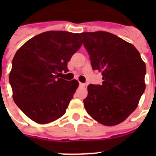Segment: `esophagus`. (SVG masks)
<instances>
[{
  "mask_svg": "<svg viewBox=\"0 0 156 156\" xmlns=\"http://www.w3.org/2000/svg\"><path fill=\"white\" fill-rule=\"evenodd\" d=\"M79 86H80V87H86V84L85 83H79Z\"/></svg>",
  "mask_w": 156,
  "mask_h": 156,
  "instance_id": "1",
  "label": "esophagus"
}]
</instances>
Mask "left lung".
<instances>
[{
  "label": "left lung",
  "mask_w": 156,
  "mask_h": 156,
  "mask_svg": "<svg viewBox=\"0 0 156 156\" xmlns=\"http://www.w3.org/2000/svg\"><path fill=\"white\" fill-rule=\"evenodd\" d=\"M81 35L92 69L102 73L104 80L101 85H88L84 107L99 123L118 125L135 110L145 90V63L133 44L112 33Z\"/></svg>",
  "instance_id": "1"
}]
</instances>
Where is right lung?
Instances as JSON below:
<instances>
[{"label": "right lung", "instance_id": "obj_1", "mask_svg": "<svg viewBox=\"0 0 156 156\" xmlns=\"http://www.w3.org/2000/svg\"><path fill=\"white\" fill-rule=\"evenodd\" d=\"M82 44L78 33L50 30L31 38L17 51L9 77L13 99L33 121L48 124L66 113L79 83L60 74L69 70L67 63Z\"/></svg>", "mask_w": 156, "mask_h": 156}]
</instances>
